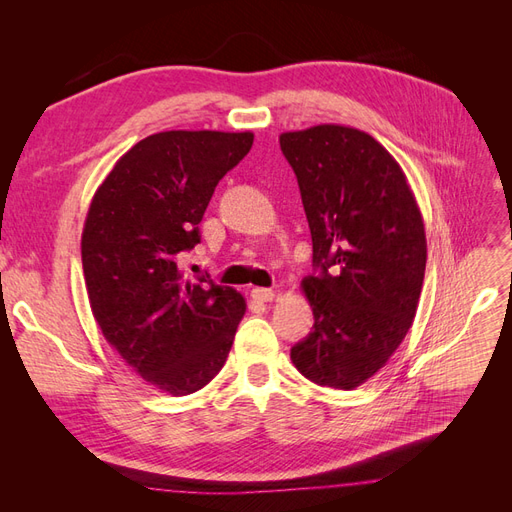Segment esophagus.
<instances>
[{
  "label": "esophagus",
  "instance_id": "1",
  "mask_svg": "<svg viewBox=\"0 0 512 512\" xmlns=\"http://www.w3.org/2000/svg\"><path fill=\"white\" fill-rule=\"evenodd\" d=\"M250 297H252L254 301H260V303H269V301L275 299V292L269 290V288H254V290L250 292Z\"/></svg>",
  "mask_w": 512,
  "mask_h": 512
}]
</instances>
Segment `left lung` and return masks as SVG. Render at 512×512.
Masks as SVG:
<instances>
[{
	"label": "left lung",
	"instance_id": "left-lung-1",
	"mask_svg": "<svg viewBox=\"0 0 512 512\" xmlns=\"http://www.w3.org/2000/svg\"><path fill=\"white\" fill-rule=\"evenodd\" d=\"M312 230L303 292L314 331L290 359L320 386L350 391L404 342L421 297L427 241L404 170L374 136L322 123L284 132Z\"/></svg>",
	"mask_w": 512,
	"mask_h": 512
}]
</instances>
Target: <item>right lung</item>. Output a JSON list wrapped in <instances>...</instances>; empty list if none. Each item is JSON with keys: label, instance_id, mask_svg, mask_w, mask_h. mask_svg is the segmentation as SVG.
Segmentation results:
<instances>
[{"label": "right lung", "instance_id": "right-lung-1", "mask_svg": "<svg viewBox=\"0 0 512 512\" xmlns=\"http://www.w3.org/2000/svg\"><path fill=\"white\" fill-rule=\"evenodd\" d=\"M252 143V132L151 134L117 160L87 211L81 254L98 327L138 376L175 397L215 378L245 314L235 288L190 280L179 258L200 243L215 185Z\"/></svg>", "mask_w": 512, "mask_h": 512}]
</instances>
